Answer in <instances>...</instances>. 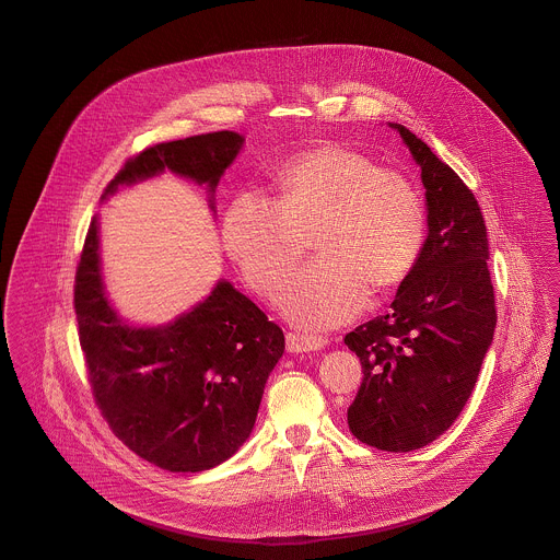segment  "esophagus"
I'll list each match as a JSON object with an SVG mask.
<instances>
[{
	"instance_id": "1",
	"label": "esophagus",
	"mask_w": 560,
	"mask_h": 560,
	"mask_svg": "<svg viewBox=\"0 0 560 560\" xmlns=\"http://www.w3.org/2000/svg\"><path fill=\"white\" fill-rule=\"evenodd\" d=\"M285 343L290 352H312L320 350L329 343V339L323 336H305V334H288Z\"/></svg>"
}]
</instances>
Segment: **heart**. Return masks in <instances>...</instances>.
Instances as JSON below:
<instances>
[{
  "label": "heart",
  "mask_w": 560,
  "mask_h": 560,
  "mask_svg": "<svg viewBox=\"0 0 560 560\" xmlns=\"http://www.w3.org/2000/svg\"><path fill=\"white\" fill-rule=\"evenodd\" d=\"M275 203L237 195L224 210L223 244L244 281L275 299L312 237L316 261L290 283L281 307L299 327L329 329L354 318L370 288L385 292L416 268L427 240V208L400 173L339 144L283 162Z\"/></svg>",
  "instance_id": "1"
}]
</instances>
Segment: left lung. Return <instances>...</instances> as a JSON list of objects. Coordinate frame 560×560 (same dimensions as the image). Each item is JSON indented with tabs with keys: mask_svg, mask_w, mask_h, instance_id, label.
Returning <instances> with one entry per match:
<instances>
[{
	"mask_svg": "<svg viewBox=\"0 0 560 560\" xmlns=\"http://www.w3.org/2000/svg\"><path fill=\"white\" fill-rule=\"evenodd\" d=\"M389 127L422 171L429 235L389 314L343 337L363 368L348 429L368 446L411 452L446 433L471 396L493 341L495 299L471 190L405 125Z\"/></svg>",
	"mask_w": 560,
	"mask_h": 560,
	"instance_id": "obj_1",
	"label": "left lung"
}]
</instances>
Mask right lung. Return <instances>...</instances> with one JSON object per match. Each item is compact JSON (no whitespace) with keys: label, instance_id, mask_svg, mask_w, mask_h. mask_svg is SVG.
<instances>
[{"label":"right lung","instance_id":"obj_1","mask_svg":"<svg viewBox=\"0 0 560 560\" xmlns=\"http://www.w3.org/2000/svg\"><path fill=\"white\" fill-rule=\"evenodd\" d=\"M242 147L235 131L149 147L120 168L102 199L171 171L206 186L217 212V186ZM75 314L95 402L138 456L168 471H203L248 440L285 337L229 281L166 325L136 327L108 301L95 217L75 275Z\"/></svg>","mask_w":560,"mask_h":560}]
</instances>
